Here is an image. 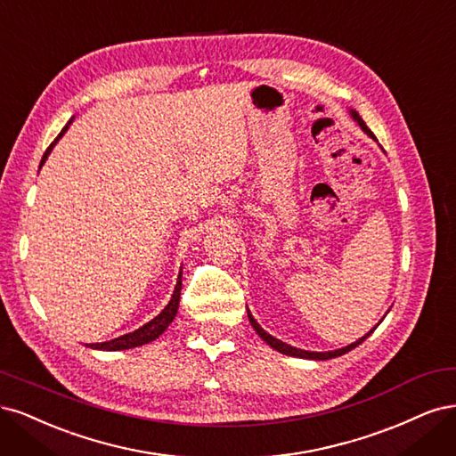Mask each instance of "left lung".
Wrapping results in <instances>:
<instances>
[{
  "mask_svg": "<svg viewBox=\"0 0 456 456\" xmlns=\"http://www.w3.org/2000/svg\"><path fill=\"white\" fill-rule=\"evenodd\" d=\"M350 117L352 119L356 121V125L365 132L367 136L370 138H373L375 142H377V138H375V134L373 132L367 128V125L363 123V119L362 117L358 115V111L356 110H350ZM248 320H249V324H252V328L256 330V333L261 337L263 341H265L271 348H274V350H278L281 352V354H286V356H293V358H305V360H316V362H320V360H331V358H337V356H343V354H346V352H350L352 348H356L358 345H362L367 337H370L373 331H375V328L379 326H375L370 333H365L363 337H360V339L356 341V343H350V345H346V346H343V348H337V350H328V352H314V350H303V348H296V346H291V345H288V343H284V341H281V339H276V337H273V335H269L265 330H263L259 324H257V320L252 316V313L248 311Z\"/></svg>",
  "mask_w": 456,
  "mask_h": 456,
  "instance_id": "left-lung-1",
  "label": "left lung"
}]
</instances>
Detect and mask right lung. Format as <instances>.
Listing matches in <instances>:
<instances>
[{
    "label": "right lung",
    "mask_w": 456,
    "mask_h": 456,
    "mask_svg": "<svg viewBox=\"0 0 456 456\" xmlns=\"http://www.w3.org/2000/svg\"><path fill=\"white\" fill-rule=\"evenodd\" d=\"M71 123H73V117L68 121V125L62 128L61 134L56 136V140L49 145L45 155L41 157L39 168H41L43 165H45V160H47V157L51 155V151H53V148L56 145V142L66 134V130L69 128ZM180 296H182V271H180L178 282H175V288H174V293H172V297H170L168 305H167V306L163 308V311H160L153 320H150L148 324H143L142 328H138V330H134V331H130V333H125V335H121V337H117V339H111V341H106V343H93V345H86V346L96 348V350H128V348L142 346V345H148V343L155 341L157 337H160V335H163V333L167 331V328L172 324V320L175 318V313H178V306H180Z\"/></svg>",
    "instance_id": "right-lung-1"
}]
</instances>
